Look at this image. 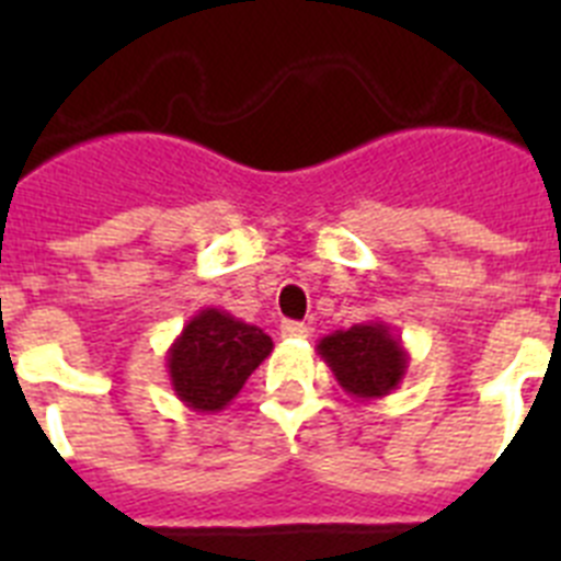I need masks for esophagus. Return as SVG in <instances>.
<instances>
[{
  "label": "esophagus",
  "mask_w": 561,
  "mask_h": 561,
  "mask_svg": "<svg viewBox=\"0 0 561 561\" xmlns=\"http://www.w3.org/2000/svg\"><path fill=\"white\" fill-rule=\"evenodd\" d=\"M280 336H286V340H300V336H309V329L304 323L286 320V323H280Z\"/></svg>",
  "instance_id": "esophagus-1"
}]
</instances>
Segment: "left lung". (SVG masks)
<instances>
[{
  "label": "left lung",
  "instance_id": "obj_1",
  "mask_svg": "<svg viewBox=\"0 0 561 561\" xmlns=\"http://www.w3.org/2000/svg\"><path fill=\"white\" fill-rule=\"evenodd\" d=\"M317 354L323 356L336 385L351 399L362 401L393 393L410 365L404 342L381 320L356 323L351 329L323 336L317 342Z\"/></svg>",
  "mask_w": 561,
  "mask_h": 561
}]
</instances>
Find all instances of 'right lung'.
<instances>
[{"mask_svg": "<svg viewBox=\"0 0 561 561\" xmlns=\"http://www.w3.org/2000/svg\"><path fill=\"white\" fill-rule=\"evenodd\" d=\"M272 354V336L221 309H202L171 342L165 365L185 408L219 413L241 393L252 370Z\"/></svg>", "mask_w": 561, "mask_h": 561, "instance_id": "1", "label": "right lung"}]
</instances>
